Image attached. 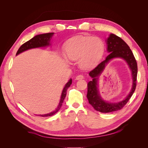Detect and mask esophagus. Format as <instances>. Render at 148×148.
<instances>
[{"mask_svg": "<svg viewBox=\"0 0 148 148\" xmlns=\"http://www.w3.org/2000/svg\"><path fill=\"white\" fill-rule=\"evenodd\" d=\"M84 76L82 75H78L76 77V79H83Z\"/></svg>", "mask_w": 148, "mask_h": 148, "instance_id": "esophagus-1", "label": "esophagus"}]
</instances>
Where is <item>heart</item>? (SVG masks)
Returning a JSON list of instances; mask_svg holds the SVG:
<instances>
[{
	"label": "heart",
	"instance_id": "heart-1",
	"mask_svg": "<svg viewBox=\"0 0 148 148\" xmlns=\"http://www.w3.org/2000/svg\"><path fill=\"white\" fill-rule=\"evenodd\" d=\"M104 52V43L97 36H78L69 40L64 47L67 59L78 62L82 69H89L99 61Z\"/></svg>",
	"mask_w": 148,
	"mask_h": 148
}]
</instances>
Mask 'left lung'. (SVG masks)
Masks as SVG:
<instances>
[{"label": "left lung", "mask_w": 148, "mask_h": 148, "mask_svg": "<svg viewBox=\"0 0 148 148\" xmlns=\"http://www.w3.org/2000/svg\"><path fill=\"white\" fill-rule=\"evenodd\" d=\"M107 51L110 53L106 60L102 61L96 68L90 71L89 75L92 78L88 83L87 98L89 103L96 110L102 113H109L122 109L130 99L136 86L138 66L136 60L132 50L123 40L114 34H110L107 39ZM114 58H122L127 62L132 70L133 86L131 92L123 101L117 103H107L103 100L100 96L97 89L98 77L105 68V65Z\"/></svg>", "instance_id": "8db88e82"}]
</instances>
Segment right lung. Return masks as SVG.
<instances>
[{"label": "right lung", "instance_id": "obj_1", "mask_svg": "<svg viewBox=\"0 0 148 148\" xmlns=\"http://www.w3.org/2000/svg\"><path fill=\"white\" fill-rule=\"evenodd\" d=\"M53 34V33H45V34L35 36L34 38L29 40L28 41L26 42L23 44H22L21 47L19 48L18 50L16 53V56L18 55L19 53L23 52L26 50H28V49H30L49 46L50 45V40ZM71 83H72V79H70L69 81V82L65 84L63 91H62L59 106L57 107V108L54 111L52 112L51 113L47 114H44V115H40L42 116V117H49V116H52L53 115H54L59 110L62 105V103H63L65 97L66 96L67 89L70 86Z\"/></svg>", "mask_w": 148, "mask_h": 148}]
</instances>
